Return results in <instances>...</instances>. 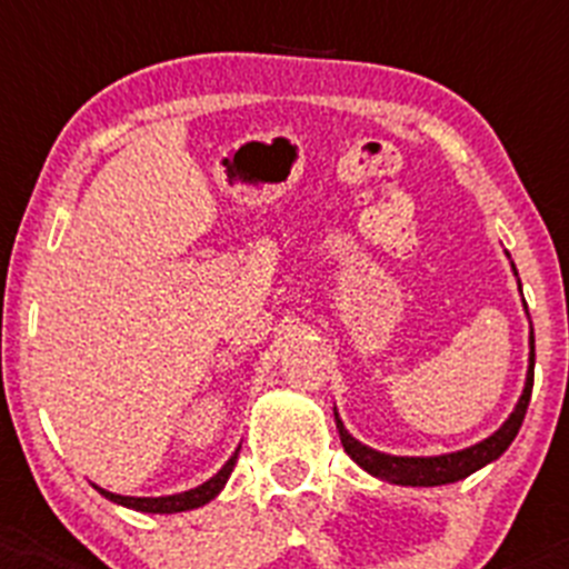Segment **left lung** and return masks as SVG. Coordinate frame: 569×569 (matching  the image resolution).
<instances>
[{"instance_id":"1","label":"left lung","mask_w":569,"mask_h":569,"mask_svg":"<svg viewBox=\"0 0 569 569\" xmlns=\"http://www.w3.org/2000/svg\"><path fill=\"white\" fill-rule=\"evenodd\" d=\"M513 274H517V269H513ZM519 291H522V286H519ZM525 309H528V306H525ZM530 390H533V326H530V359L522 396H519L517 407H513L511 416L506 418V423H502L493 435H488L486 440H480V443L466 446L460 452L432 455V458H405V455H387L379 452V449H370L362 440L353 438V435L345 429L337 407H333V421H337L339 440H342L345 452L350 455L353 463L362 466L368 475L379 477V480L385 482H392V486H446V482H458L463 480V477L475 475L477 469L493 463V460L506 452L525 421V412H528L530 405Z\"/></svg>"}]
</instances>
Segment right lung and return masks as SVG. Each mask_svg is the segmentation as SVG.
Instances as JSON below:
<instances>
[{
	"label": "right lung",
	"instance_id": "1",
	"mask_svg": "<svg viewBox=\"0 0 569 569\" xmlns=\"http://www.w3.org/2000/svg\"><path fill=\"white\" fill-rule=\"evenodd\" d=\"M238 452H241V446H238L236 452H232V458L227 460V463L221 466V469L216 471V475H212L210 480L201 482V486H196V488H190V491H182V493H168V497H123V493H111V491H106V488H100V486H94V488H98V491L103 493L106 500L117 502V506L134 508V511H142V513L193 511V508L207 506V502L219 497L221 488H224L227 480H230L232 469H236Z\"/></svg>",
	"mask_w": 569,
	"mask_h": 569
}]
</instances>
